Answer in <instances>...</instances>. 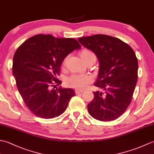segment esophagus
<instances>
[{"label": "esophagus", "mask_w": 154, "mask_h": 154, "mask_svg": "<svg viewBox=\"0 0 154 154\" xmlns=\"http://www.w3.org/2000/svg\"><path fill=\"white\" fill-rule=\"evenodd\" d=\"M83 89H76L75 90V93L76 94H79V93H81L82 92H83Z\"/></svg>", "instance_id": "obj_1"}]
</instances>
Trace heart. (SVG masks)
<instances>
[{
	"label": "heart",
	"instance_id": "b5f03b06",
	"mask_svg": "<svg viewBox=\"0 0 154 154\" xmlns=\"http://www.w3.org/2000/svg\"><path fill=\"white\" fill-rule=\"evenodd\" d=\"M81 58H89L96 57L93 52L89 50H83L81 53ZM66 59L63 61L65 64ZM93 78L91 75H85L81 74H73L68 77L65 79V83L67 85L71 87L76 88V89H82L87 87L89 85L92 83Z\"/></svg>",
	"mask_w": 154,
	"mask_h": 154
}]
</instances>
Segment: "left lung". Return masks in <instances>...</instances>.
<instances>
[{
    "label": "left lung",
    "instance_id": "8db88e82",
    "mask_svg": "<svg viewBox=\"0 0 154 154\" xmlns=\"http://www.w3.org/2000/svg\"><path fill=\"white\" fill-rule=\"evenodd\" d=\"M78 40L97 55L100 65L94 86L105 91L93 93L94 99L87 106L89 113L103 122L116 120L130 105L136 85L138 63L135 52L110 35L96 34Z\"/></svg>",
    "mask_w": 154,
    "mask_h": 154
}]
</instances>
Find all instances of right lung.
Wrapping results in <instances>:
<instances>
[{
    "label": "right lung",
    "mask_w": 154,
    "mask_h": 154,
    "mask_svg": "<svg viewBox=\"0 0 154 154\" xmlns=\"http://www.w3.org/2000/svg\"><path fill=\"white\" fill-rule=\"evenodd\" d=\"M81 48L74 38L38 34L26 40L16 51L13 75L23 100L34 115L53 119L66 110L75 94L70 88L57 87L61 84L57 75H60L64 58Z\"/></svg>",
    "instance_id": "add662e5"
}]
</instances>
